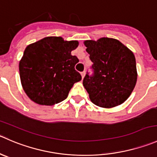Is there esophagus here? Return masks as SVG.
Instances as JSON below:
<instances>
[{
    "instance_id": "obj_1",
    "label": "esophagus",
    "mask_w": 157,
    "mask_h": 157,
    "mask_svg": "<svg viewBox=\"0 0 157 157\" xmlns=\"http://www.w3.org/2000/svg\"><path fill=\"white\" fill-rule=\"evenodd\" d=\"M81 76H82V79H83V77H84V76H85V71L81 72Z\"/></svg>"
}]
</instances>
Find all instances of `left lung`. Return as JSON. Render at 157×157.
<instances>
[{"label": "left lung", "instance_id": "1", "mask_svg": "<svg viewBox=\"0 0 157 157\" xmlns=\"http://www.w3.org/2000/svg\"><path fill=\"white\" fill-rule=\"evenodd\" d=\"M83 43L94 63V75L86 74L83 80L91 102L103 108L122 104L133 92L137 80L133 53L113 38L101 37Z\"/></svg>", "mask_w": 157, "mask_h": 157}]
</instances>
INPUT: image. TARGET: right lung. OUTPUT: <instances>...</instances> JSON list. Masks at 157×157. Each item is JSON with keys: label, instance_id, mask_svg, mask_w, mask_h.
I'll use <instances>...</instances> for the list:
<instances>
[{"label": "right lung", "instance_id": "right-lung-1", "mask_svg": "<svg viewBox=\"0 0 157 157\" xmlns=\"http://www.w3.org/2000/svg\"><path fill=\"white\" fill-rule=\"evenodd\" d=\"M77 40H64L61 36H47L30 44L19 63L21 85L27 97L45 106L63 101L81 75L75 70L79 60L71 55Z\"/></svg>", "mask_w": 157, "mask_h": 157}]
</instances>
